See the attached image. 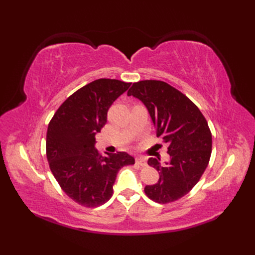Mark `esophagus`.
Instances as JSON below:
<instances>
[{
  "label": "esophagus",
  "mask_w": 255,
  "mask_h": 255,
  "mask_svg": "<svg viewBox=\"0 0 255 255\" xmlns=\"http://www.w3.org/2000/svg\"><path fill=\"white\" fill-rule=\"evenodd\" d=\"M135 160H136V164L140 165V166H145V165H146L145 158H144L143 156H137V157L135 158Z\"/></svg>",
  "instance_id": "34e87169"
}]
</instances>
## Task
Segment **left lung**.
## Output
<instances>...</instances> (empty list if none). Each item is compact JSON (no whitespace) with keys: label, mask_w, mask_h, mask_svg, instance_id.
Instances as JSON below:
<instances>
[{"label":"left lung","mask_w":255,"mask_h":255,"mask_svg":"<svg viewBox=\"0 0 255 255\" xmlns=\"http://www.w3.org/2000/svg\"><path fill=\"white\" fill-rule=\"evenodd\" d=\"M128 96L144 104L157 137L169 144L170 160L166 165H161L158 157L148 160L159 179L156 184L146 185L145 195L157 203L176 201L199 182L210 161L212 133L207 121L196 104L163 81L134 83Z\"/></svg>","instance_id":"left-lung-1"}]
</instances>
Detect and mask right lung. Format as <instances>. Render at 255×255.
Segmentation results:
<instances>
[{
    "label": "right lung",
    "mask_w": 255,
    "mask_h": 255,
    "mask_svg": "<svg viewBox=\"0 0 255 255\" xmlns=\"http://www.w3.org/2000/svg\"><path fill=\"white\" fill-rule=\"evenodd\" d=\"M129 86L111 79L91 82L69 97L49 123L45 146L51 171L67 196L83 206L109 201L118 171L135 164L127 152L102 156L95 148L109 109Z\"/></svg>",
    "instance_id": "obj_1"
}]
</instances>
